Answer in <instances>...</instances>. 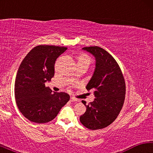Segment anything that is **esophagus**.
I'll return each mask as SVG.
<instances>
[{"instance_id":"1","label":"esophagus","mask_w":153,"mask_h":153,"mask_svg":"<svg viewBox=\"0 0 153 153\" xmlns=\"http://www.w3.org/2000/svg\"><path fill=\"white\" fill-rule=\"evenodd\" d=\"M70 100H71V102H77V101H79L78 99H77V98H75L74 97H71Z\"/></svg>"}]
</instances>
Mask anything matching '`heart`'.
Returning a JSON list of instances; mask_svg holds the SVG:
<instances>
[{
	"label": "heart",
	"instance_id": "b5f03b06",
	"mask_svg": "<svg viewBox=\"0 0 153 153\" xmlns=\"http://www.w3.org/2000/svg\"><path fill=\"white\" fill-rule=\"evenodd\" d=\"M79 62V63H87L89 64L90 62V59L86 55H81L78 57V63Z\"/></svg>",
	"mask_w": 153,
	"mask_h": 153
}]
</instances>
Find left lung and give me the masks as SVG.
I'll return each instance as SVG.
<instances>
[{
    "label": "left lung",
    "mask_w": 153,
    "mask_h": 153,
    "mask_svg": "<svg viewBox=\"0 0 153 153\" xmlns=\"http://www.w3.org/2000/svg\"><path fill=\"white\" fill-rule=\"evenodd\" d=\"M95 58V69L86 85V89L94 90V100L86 105L79 120L90 129L105 128L117 117L123 107L126 84L120 67L108 52L98 46L82 48Z\"/></svg>",
    "instance_id": "1"
}]
</instances>
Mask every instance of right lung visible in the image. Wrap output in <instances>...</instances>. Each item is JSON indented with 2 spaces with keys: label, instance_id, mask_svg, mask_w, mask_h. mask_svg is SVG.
Instances as JSON below:
<instances>
[{
  "label": "right lung",
  "instance_id": "right-lung-1",
  "mask_svg": "<svg viewBox=\"0 0 153 153\" xmlns=\"http://www.w3.org/2000/svg\"><path fill=\"white\" fill-rule=\"evenodd\" d=\"M67 49L61 46L39 45L32 49L18 69L15 97L20 112L37 123L55 119L70 97L65 92H52L45 86L55 74V63Z\"/></svg>",
  "mask_w": 153,
  "mask_h": 153
}]
</instances>
